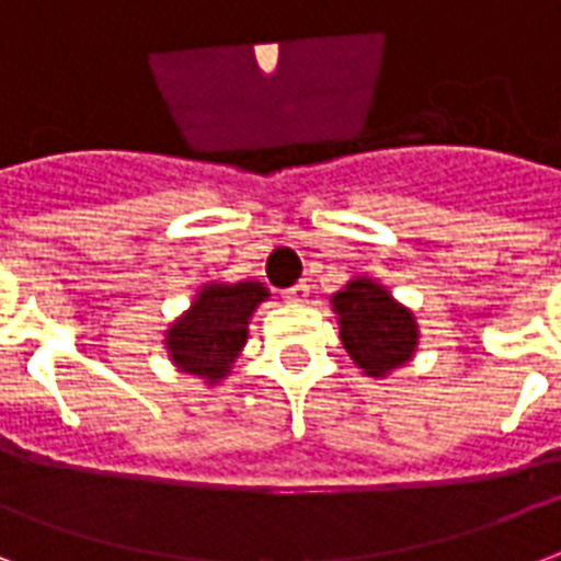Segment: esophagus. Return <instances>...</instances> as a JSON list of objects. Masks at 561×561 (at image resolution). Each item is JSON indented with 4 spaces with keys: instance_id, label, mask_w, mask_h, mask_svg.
Wrapping results in <instances>:
<instances>
[{
    "instance_id": "esophagus-1",
    "label": "esophagus",
    "mask_w": 561,
    "mask_h": 561,
    "mask_svg": "<svg viewBox=\"0 0 561 561\" xmlns=\"http://www.w3.org/2000/svg\"><path fill=\"white\" fill-rule=\"evenodd\" d=\"M306 297H309V285H306V282H297V285H290V288L285 290V299H288V302H302Z\"/></svg>"
}]
</instances>
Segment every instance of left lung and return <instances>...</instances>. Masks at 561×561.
I'll list each match as a JSON object with an SVG mask.
<instances>
[{"instance_id":"8db88e82","label":"left lung","mask_w":561,"mask_h":561,"mask_svg":"<svg viewBox=\"0 0 561 561\" xmlns=\"http://www.w3.org/2000/svg\"><path fill=\"white\" fill-rule=\"evenodd\" d=\"M341 320V341L353 362L370 376H382L412 358L417 344L414 318L388 297L382 285L353 279L332 297Z\"/></svg>"}]
</instances>
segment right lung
Returning a JSON list of instances; mask_svg holds the SVG:
<instances>
[{
  "label": "right lung",
  "mask_w": 561,
  "mask_h": 561,
  "mask_svg": "<svg viewBox=\"0 0 561 561\" xmlns=\"http://www.w3.org/2000/svg\"><path fill=\"white\" fill-rule=\"evenodd\" d=\"M267 297L262 282L208 285L185 318L167 332L170 356L185 374L217 382L229 374V365L247 341V320Z\"/></svg>",
  "instance_id": "right-lung-1"
}]
</instances>
